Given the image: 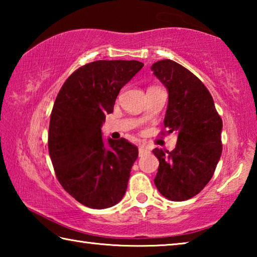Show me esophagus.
<instances>
[{"label": "esophagus", "instance_id": "esophagus-1", "mask_svg": "<svg viewBox=\"0 0 257 257\" xmlns=\"http://www.w3.org/2000/svg\"><path fill=\"white\" fill-rule=\"evenodd\" d=\"M149 153H150V150L149 149H146L145 146H139V149H138L139 156H144V155L149 154Z\"/></svg>", "mask_w": 257, "mask_h": 257}]
</instances>
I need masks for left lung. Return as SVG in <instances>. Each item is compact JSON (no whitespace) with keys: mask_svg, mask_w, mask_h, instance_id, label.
Listing matches in <instances>:
<instances>
[{"mask_svg":"<svg viewBox=\"0 0 257 257\" xmlns=\"http://www.w3.org/2000/svg\"><path fill=\"white\" fill-rule=\"evenodd\" d=\"M151 69L169 92L165 133L178 135L173 151L153 150L160 162L154 184L170 201H186L214 175L222 153V119L205 85L188 69L172 60L158 61Z\"/></svg>","mask_w":257,"mask_h":257,"instance_id":"left-lung-1","label":"left lung"}]
</instances>
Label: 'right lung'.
Segmentation results:
<instances>
[{
  "instance_id": "1",
  "label": "right lung",
  "mask_w": 257,
  "mask_h": 257,
  "mask_svg": "<svg viewBox=\"0 0 257 257\" xmlns=\"http://www.w3.org/2000/svg\"><path fill=\"white\" fill-rule=\"evenodd\" d=\"M144 67L139 61L98 60L71 73L52 108L49 153L63 189L82 205L111 207L122 199L138 156L127 139L102 138L120 89Z\"/></svg>"
}]
</instances>
